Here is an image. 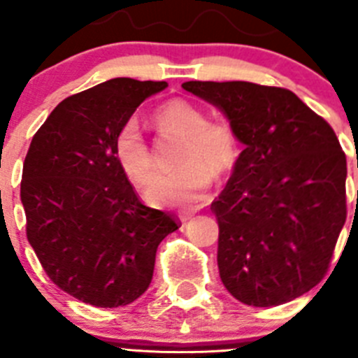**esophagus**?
<instances>
[{"mask_svg":"<svg viewBox=\"0 0 358 358\" xmlns=\"http://www.w3.org/2000/svg\"><path fill=\"white\" fill-rule=\"evenodd\" d=\"M188 222H192V216H182V224H188Z\"/></svg>","mask_w":358,"mask_h":358,"instance_id":"esophagus-1","label":"esophagus"}]
</instances>
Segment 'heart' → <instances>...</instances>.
I'll return each instance as SVG.
<instances>
[{"mask_svg": "<svg viewBox=\"0 0 358 358\" xmlns=\"http://www.w3.org/2000/svg\"><path fill=\"white\" fill-rule=\"evenodd\" d=\"M157 129L185 134L181 169L157 173L147 186V201L154 206L201 204L216 176L227 173L238 159V138L229 124L208 120L204 111L188 101H170L154 113ZM115 157L134 185L143 186L154 172V156L142 127L129 119L117 133Z\"/></svg>", "mask_w": 358, "mask_h": 358, "instance_id": "b5f03b06", "label": "heart"}]
</instances>
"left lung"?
I'll return each instance as SVG.
<instances>
[{
	"label": "left lung",
	"mask_w": 358,
	"mask_h": 358,
	"mask_svg": "<svg viewBox=\"0 0 358 358\" xmlns=\"http://www.w3.org/2000/svg\"><path fill=\"white\" fill-rule=\"evenodd\" d=\"M218 108L243 152L211 204L229 293L282 306L320 284L346 222V156L330 124L291 90L248 81H186Z\"/></svg>",
	"instance_id": "obj_1"
}]
</instances>
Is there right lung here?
<instances>
[{"instance_id": "obj_1", "label": "right lung", "mask_w": 358, "mask_h": 358, "mask_svg": "<svg viewBox=\"0 0 358 358\" xmlns=\"http://www.w3.org/2000/svg\"><path fill=\"white\" fill-rule=\"evenodd\" d=\"M165 81L115 78L62 101L22 165L26 236L62 291L113 309L142 296L157 245L179 222L147 208L115 157V138Z\"/></svg>"}]
</instances>
